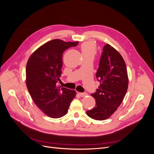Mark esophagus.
<instances>
[{"label": "esophagus", "instance_id": "obj_1", "mask_svg": "<svg viewBox=\"0 0 154 154\" xmlns=\"http://www.w3.org/2000/svg\"><path fill=\"white\" fill-rule=\"evenodd\" d=\"M79 94L81 97H85L87 95V92H80L79 93Z\"/></svg>", "mask_w": 154, "mask_h": 154}]
</instances>
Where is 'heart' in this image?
<instances>
[{
    "label": "heart",
    "instance_id": "1",
    "mask_svg": "<svg viewBox=\"0 0 154 154\" xmlns=\"http://www.w3.org/2000/svg\"><path fill=\"white\" fill-rule=\"evenodd\" d=\"M81 50L83 57V56H94L96 53V45L94 42L87 41L83 42L81 45Z\"/></svg>",
    "mask_w": 154,
    "mask_h": 154
}]
</instances>
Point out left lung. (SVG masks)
<instances>
[{"label": "left lung", "instance_id": "8db88e82", "mask_svg": "<svg viewBox=\"0 0 154 154\" xmlns=\"http://www.w3.org/2000/svg\"><path fill=\"white\" fill-rule=\"evenodd\" d=\"M96 78L100 85L96 92L91 94L96 105L87 111V114L92 119L102 121L109 118L118 109L128 85L127 66L122 56L108 44L103 49Z\"/></svg>", "mask_w": 154, "mask_h": 154}]
</instances>
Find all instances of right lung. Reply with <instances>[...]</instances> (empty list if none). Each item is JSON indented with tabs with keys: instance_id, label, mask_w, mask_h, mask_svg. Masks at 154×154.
Returning a JSON list of instances; mask_svg holds the SVG:
<instances>
[{
	"instance_id": "right-lung-1",
	"label": "right lung",
	"mask_w": 154,
	"mask_h": 154,
	"mask_svg": "<svg viewBox=\"0 0 154 154\" xmlns=\"http://www.w3.org/2000/svg\"><path fill=\"white\" fill-rule=\"evenodd\" d=\"M78 42L54 39L41 45L31 54L26 65V86L34 103L51 118H59L68 111L76 92L58 87L62 74V56Z\"/></svg>"
}]
</instances>
